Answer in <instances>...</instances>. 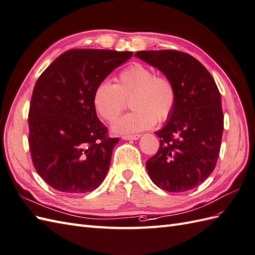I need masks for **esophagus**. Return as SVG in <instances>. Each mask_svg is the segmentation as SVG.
I'll use <instances>...</instances> for the list:
<instances>
[{"label": "esophagus", "instance_id": "1", "mask_svg": "<svg viewBox=\"0 0 255 255\" xmlns=\"http://www.w3.org/2000/svg\"><path fill=\"white\" fill-rule=\"evenodd\" d=\"M141 137V134H130V135H123V140H138Z\"/></svg>", "mask_w": 255, "mask_h": 255}]
</instances>
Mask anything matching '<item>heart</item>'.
<instances>
[{"label":"heart","mask_w":255,"mask_h":255,"mask_svg":"<svg viewBox=\"0 0 255 255\" xmlns=\"http://www.w3.org/2000/svg\"><path fill=\"white\" fill-rule=\"evenodd\" d=\"M130 99V113L121 117L113 130L121 134L137 133L167 121L177 101L174 82L166 76H157L143 64L134 63L123 69L116 84L101 81L93 92V108L105 122L113 123Z\"/></svg>","instance_id":"obj_1"}]
</instances>
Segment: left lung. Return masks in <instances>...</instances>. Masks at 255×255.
I'll return each instance as SVG.
<instances>
[{
  "instance_id": "8db88e82",
  "label": "left lung",
  "mask_w": 255,
  "mask_h": 255,
  "mask_svg": "<svg viewBox=\"0 0 255 255\" xmlns=\"http://www.w3.org/2000/svg\"><path fill=\"white\" fill-rule=\"evenodd\" d=\"M174 82L177 101L159 131V147L146 161L151 180L168 192H183L212 174L220 155L224 130L221 93L197 58L175 50L139 51L134 54Z\"/></svg>"
}]
</instances>
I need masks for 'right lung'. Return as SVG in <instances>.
<instances>
[{"mask_svg":"<svg viewBox=\"0 0 255 255\" xmlns=\"http://www.w3.org/2000/svg\"><path fill=\"white\" fill-rule=\"evenodd\" d=\"M132 52L73 49L41 74L28 115L32 164L47 185L65 193L93 191L110 168L120 139L111 138L93 108V92Z\"/></svg>","mask_w":255,"mask_h":255,"instance_id":"add662e5","label":"right lung"}]
</instances>
